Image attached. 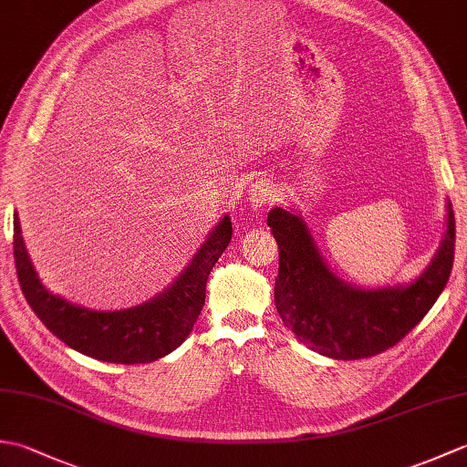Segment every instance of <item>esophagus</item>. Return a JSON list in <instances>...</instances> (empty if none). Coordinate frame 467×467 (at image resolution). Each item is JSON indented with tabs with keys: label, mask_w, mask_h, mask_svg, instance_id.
Segmentation results:
<instances>
[{
	"label": "esophagus",
	"mask_w": 467,
	"mask_h": 467,
	"mask_svg": "<svg viewBox=\"0 0 467 467\" xmlns=\"http://www.w3.org/2000/svg\"><path fill=\"white\" fill-rule=\"evenodd\" d=\"M276 191L271 181H256L249 188V202L254 211H263V208L275 204Z\"/></svg>",
	"instance_id": "1"
}]
</instances>
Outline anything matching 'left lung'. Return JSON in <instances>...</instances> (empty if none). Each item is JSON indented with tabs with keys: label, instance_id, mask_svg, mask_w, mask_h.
I'll return each instance as SVG.
<instances>
[{
	"label": "left lung",
	"instance_id": "8db88e82",
	"mask_svg": "<svg viewBox=\"0 0 467 467\" xmlns=\"http://www.w3.org/2000/svg\"><path fill=\"white\" fill-rule=\"evenodd\" d=\"M266 224L279 244L276 311L296 339L331 359H365L400 343L450 281L455 251L450 202L440 251L428 269L405 286L357 289L341 281L323 261L299 214L273 208Z\"/></svg>",
	"mask_w": 467,
	"mask_h": 467
}]
</instances>
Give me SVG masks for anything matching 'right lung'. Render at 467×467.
I'll return each instance as SVG.
<instances>
[{"instance_id":"right-lung-1","label":"right lung","mask_w":467,"mask_h":467,"mask_svg":"<svg viewBox=\"0 0 467 467\" xmlns=\"http://www.w3.org/2000/svg\"><path fill=\"white\" fill-rule=\"evenodd\" d=\"M231 216H224L181 276L148 303L122 311H90L52 295L39 283L14 216L17 281L32 311L67 347L108 363H150L172 353L191 335L206 299V281L231 243Z\"/></svg>"}]
</instances>
